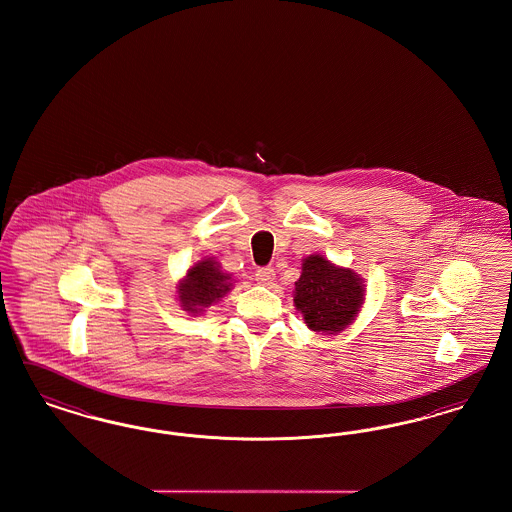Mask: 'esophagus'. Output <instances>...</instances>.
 I'll list each match as a JSON object with an SVG mask.
<instances>
[{"mask_svg":"<svg viewBox=\"0 0 512 512\" xmlns=\"http://www.w3.org/2000/svg\"><path fill=\"white\" fill-rule=\"evenodd\" d=\"M255 280H257L259 284H263V286H267V284H272V280H274V268H257V272H255Z\"/></svg>","mask_w":512,"mask_h":512,"instance_id":"obj_1","label":"esophagus"}]
</instances>
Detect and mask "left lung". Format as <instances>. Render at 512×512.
<instances>
[{
  "label": "left lung",
  "instance_id": "1",
  "mask_svg": "<svg viewBox=\"0 0 512 512\" xmlns=\"http://www.w3.org/2000/svg\"><path fill=\"white\" fill-rule=\"evenodd\" d=\"M363 293V282L353 270L311 255L303 261V272L295 282L293 303L311 330L334 334L355 320Z\"/></svg>",
  "mask_w": 512,
  "mask_h": 512
}]
</instances>
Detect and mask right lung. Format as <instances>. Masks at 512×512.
I'll return each mask as SVG.
<instances>
[{
    "label": "right lung",
    "instance_id": "right-lung-1",
    "mask_svg": "<svg viewBox=\"0 0 512 512\" xmlns=\"http://www.w3.org/2000/svg\"><path fill=\"white\" fill-rule=\"evenodd\" d=\"M230 276L220 272L219 265L211 259H205L188 270L186 278L178 286V297L184 311L201 313L205 307L219 301L230 290Z\"/></svg>",
    "mask_w": 512,
    "mask_h": 512
}]
</instances>
